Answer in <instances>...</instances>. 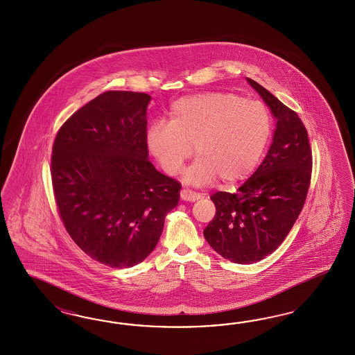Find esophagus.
Here are the masks:
<instances>
[{
  "label": "esophagus",
  "instance_id": "esophagus-1",
  "mask_svg": "<svg viewBox=\"0 0 355 355\" xmlns=\"http://www.w3.org/2000/svg\"><path fill=\"white\" fill-rule=\"evenodd\" d=\"M181 199L184 202H195V200L200 199V193L191 191L189 189H183L181 190Z\"/></svg>",
  "mask_w": 355,
  "mask_h": 355
}]
</instances>
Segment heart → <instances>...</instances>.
<instances>
[{
	"label": "heart",
	"instance_id": "1",
	"mask_svg": "<svg viewBox=\"0 0 355 355\" xmlns=\"http://www.w3.org/2000/svg\"><path fill=\"white\" fill-rule=\"evenodd\" d=\"M273 132L267 105L232 92H207L175 101L169 123H153L147 148L169 175L180 174L193 155L199 157L187 182L205 184L220 178L226 186L255 171Z\"/></svg>",
	"mask_w": 355,
	"mask_h": 355
}]
</instances>
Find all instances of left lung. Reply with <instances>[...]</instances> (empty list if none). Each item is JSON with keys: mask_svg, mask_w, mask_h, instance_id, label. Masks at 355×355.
<instances>
[{"mask_svg": "<svg viewBox=\"0 0 355 355\" xmlns=\"http://www.w3.org/2000/svg\"><path fill=\"white\" fill-rule=\"evenodd\" d=\"M248 82L277 119L273 141L236 193L211 195L216 215L203 232L217 254L238 264L257 263L284 242L304 205L312 172L309 134L298 114L255 80Z\"/></svg>", "mask_w": 355, "mask_h": 355, "instance_id": "1", "label": "left lung"}]
</instances>
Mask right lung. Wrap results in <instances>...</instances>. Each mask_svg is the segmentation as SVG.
<instances>
[{"label":"right lung","mask_w":355,"mask_h":355,"mask_svg":"<svg viewBox=\"0 0 355 355\" xmlns=\"http://www.w3.org/2000/svg\"><path fill=\"white\" fill-rule=\"evenodd\" d=\"M143 92L107 91L60 128L51 175L66 232L110 268L139 264L156 248L181 183L148 160Z\"/></svg>","instance_id":"obj_1"}]
</instances>
